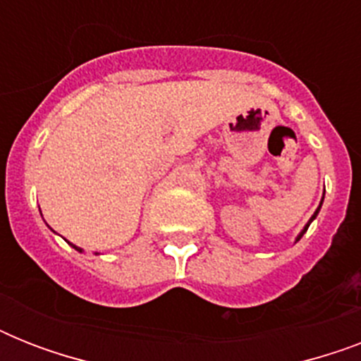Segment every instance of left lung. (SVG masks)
<instances>
[{
    "mask_svg": "<svg viewBox=\"0 0 361 361\" xmlns=\"http://www.w3.org/2000/svg\"><path fill=\"white\" fill-rule=\"evenodd\" d=\"M322 202H324V197H322V200H320V204H319V208H317V212H314V214H313V215H311V219H309V221H307V225L303 226V228H302V232H300V234H298V236H296V241H300V240H302V236H303V234H305V232H307L309 225H311V223H313V221H314V219H317V215H319L320 208H322Z\"/></svg>",
    "mask_w": 361,
    "mask_h": 361,
    "instance_id": "obj_1",
    "label": "left lung"
}]
</instances>
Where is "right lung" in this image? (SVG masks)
I'll list each match as a JSON object with an SVG mask.
<instances>
[{"label": "right lung", "instance_id": "add662e5", "mask_svg": "<svg viewBox=\"0 0 361 361\" xmlns=\"http://www.w3.org/2000/svg\"><path fill=\"white\" fill-rule=\"evenodd\" d=\"M67 243H69V245L73 247V249H76V251H78V252H82V249H80V247H76L75 243H71V241H67ZM95 255H97V252H95Z\"/></svg>", "mask_w": 361, "mask_h": 361}]
</instances>
